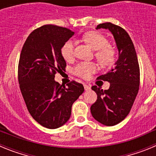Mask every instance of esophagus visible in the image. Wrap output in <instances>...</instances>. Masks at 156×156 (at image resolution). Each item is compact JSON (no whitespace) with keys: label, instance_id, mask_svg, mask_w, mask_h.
<instances>
[{"label":"esophagus","instance_id":"1","mask_svg":"<svg viewBox=\"0 0 156 156\" xmlns=\"http://www.w3.org/2000/svg\"><path fill=\"white\" fill-rule=\"evenodd\" d=\"M83 87H84L85 90H90V87L87 84H83Z\"/></svg>","mask_w":156,"mask_h":156}]
</instances>
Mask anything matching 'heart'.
<instances>
[{"instance_id":"heart-1","label":"heart","mask_w":156,"mask_h":156,"mask_svg":"<svg viewBox=\"0 0 156 156\" xmlns=\"http://www.w3.org/2000/svg\"><path fill=\"white\" fill-rule=\"evenodd\" d=\"M83 39L90 45L94 50H96L95 56L99 62L103 66H110L115 61L116 51L115 48L108 44V41L105 36L97 32H89L83 35ZM75 42L73 40H69L62 45L61 49L62 55L66 61H70L74 57ZM97 70V66L94 62H82L73 68V73L82 78H88Z\"/></svg>"}]
</instances>
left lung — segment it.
I'll list each match as a JSON object with an SVG mask.
<instances>
[{
  "label": "left lung",
  "instance_id": "left-lung-1",
  "mask_svg": "<svg viewBox=\"0 0 156 156\" xmlns=\"http://www.w3.org/2000/svg\"><path fill=\"white\" fill-rule=\"evenodd\" d=\"M108 30L113 35L119 51L115 67L97 78L110 83L108 90L93 86L97 101L90 106L92 116L101 124L114 126L127 116L134 102L140 86V68L134 46L124 29L111 23L96 27Z\"/></svg>",
  "mask_w": 156,
  "mask_h": 156
}]
</instances>
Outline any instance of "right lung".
Masks as SVG:
<instances>
[{"label":"right lung","instance_id":"obj_1","mask_svg":"<svg viewBox=\"0 0 156 156\" xmlns=\"http://www.w3.org/2000/svg\"><path fill=\"white\" fill-rule=\"evenodd\" d=\"M74 32L55 25H44L32 32L22 49L18 79L27 109L41 126L56 129L69 119L72 105L84 91L73 80L67 87L55 80L66 69L62 45Z\"/></svg>","mask_w":156,"mask_h":156}]
</instances>
